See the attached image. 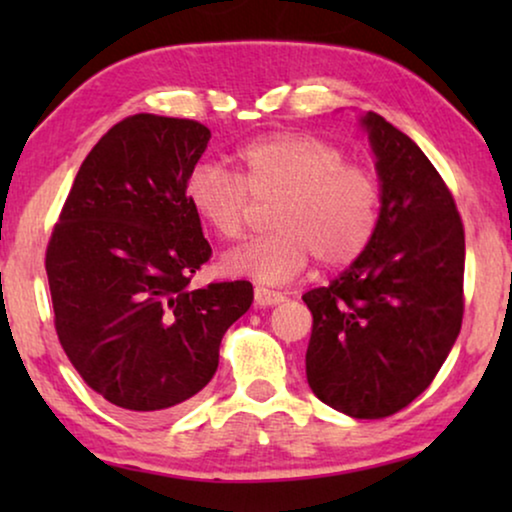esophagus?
I'll list each match as a JSON object with an SVG mask.
<instances>
[{"instance_id":"34e87169","label":"esophagus","mask_w":512,"mask_h":512,"mask_svg":"<svg viewBox=\"0 0 512 512\" xmlns=\"http://www.w3.org/2000/svg\"><path fill=\"white\" fill-rule=\"evenodd\" d=\"M254 298H256V305H261V307H270V305L284 303V293L265 289V286H256Z\"/></svg>"}]
</instances>
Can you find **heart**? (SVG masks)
<instances>
[{
  "instance_id": "obj_1",
  "label": "heart",
  "mask_w": 512,
  "mask_h": 512,
  "mask_svg": "<svg viewBox=\"0 0 512 512\" xmlns=\"http://www.w3.org/2000/svg\"><path fill=\"white\" fill-rule=\"evenodd\" d=\"M237 174L219 163L188 172L186 200L219 235L237 240L254 202L275 200L272 233L223 256V268L265 284L298 277L317 256L324 268H347L366 254L382 219V184L368 165L312 132H270L235 151Z\"/></svg>"
}]
</instances>
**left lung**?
Instances as JSON below:
<instances>
[{
  "label": "left lung",
  "mask_w": 512,
  "mask_h": 512,
  "mask_svg": "<svg viewBox=\"0 0 512 512\" xmlns=\"http://www.w3.org/2000/svg\"><path fill=\"white\" fill-rule=\"evenodd\" d=\"M382 181L373 244L328 286L307 291V382L356 419L408 408L438 375L464 317V223L450 188L408 135L363 118Z\"/></svg>",
  "instance_id": "8db88e82"
}]
</instances>
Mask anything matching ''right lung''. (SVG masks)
Returning a JSON list of instances; mask_svg holds the SVG:
<instances>
[{
  "mask_svg": "<svg viewBox=\"0 0 512 512\" xmlns=\"http://www.w3.org/2000/svg\"><path fill=\"white\" fill-rule=\"evenodd\" d=\"M209 137L191 118H123L81 163L46 247L67 359L135 419H156L205 389L223 335L254 300L247 279L191 289L212 247L186 179Z\"/></svg>",
  "mask_w": 512,
  "mask_h": 512,
  "instance_id": "1",
  "label": "right lung"
}]
</instances>
